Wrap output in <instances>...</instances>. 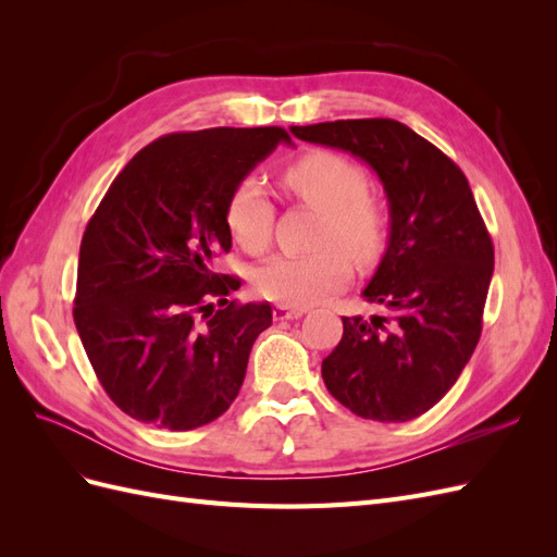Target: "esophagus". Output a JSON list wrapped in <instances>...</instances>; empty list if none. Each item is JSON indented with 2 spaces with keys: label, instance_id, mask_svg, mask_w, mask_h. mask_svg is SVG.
<instances>
[{
  "label": "esophagus",
  "instance_id": "1",
  "mask_svg": "<svg viewBox=\"0 0 557 557\" xmlns=\"http://www.w3.org/2000/svg\"><path fill=\"white\" fill-rule=\"evenodd\" d=\"M301 315H305V309L288 307V305H276L274 307V320H293V318H301Z\"/></svg>",
  "mask_w": 557,
  "mask_h": 557
}]
</instances>
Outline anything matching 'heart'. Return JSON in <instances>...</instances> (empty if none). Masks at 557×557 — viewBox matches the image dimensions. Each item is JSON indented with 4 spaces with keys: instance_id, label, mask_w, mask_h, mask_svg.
Segmentation results:
<instances>
[{
    "instance_id": "b5f03b06",
    "label": "heart",
    "mask_w": 557,
    "mask_h": 557,
    "mask_svg": "<svg viewBox=\"0 0 557 557\" xmlns=\"http://www.w3.org/2000/svg\"><path fill=\"white\" fill-rule=\"evenodd\" d=\"M283 183L305 205L325 213L315 256H276L256 272L262 297L290 307H309L339 290L350 278L345 253L372 262L387 239V218L374 197L358 162L332 150H311L283 170ZM274 207L256 176L242 178L227 195L225 225L234 244L260 252L272 237ZM347 251L344 253L341 248Z\"/></svg>"
}]
</instances>
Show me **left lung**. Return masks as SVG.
I'll return each mask as SVG.
<instances>
[{
	"instance_id": "left-lung-1",
	"label": "left lung",
	"mask_w": 557,
	"mask_h": 557,
	"mask_svg": "<svg viewBox=\"0 0 557 557\" xmlns=\"http://www.w3.org/2000/svg\"><path fill=\"white\" fill-rule=\"evenodd\" d=\"M290 129L301 141L348 150L383 183L391 239L362 290L381 313L342 318L323 381L356 416L407 423L450 391L479 344L493 239L460 166L411 127L360 117Z\"/></svg>"
}]
</instances>
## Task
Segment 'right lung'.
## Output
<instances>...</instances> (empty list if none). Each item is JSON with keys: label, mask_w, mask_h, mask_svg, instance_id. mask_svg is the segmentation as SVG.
<instances>
[{"label": "right lung", "mask_w": 557, "mask_h": 557, "mask_svg": "<svg viewBox=\"0 0 557 557\" xmlns=\"http://www.w3.org/2000/svg\"><path fill=\"white\" fill-rule=\"evenodd\" d=\"M283 127L164 134L115 176L83 232L74 323L117 409L146 425L195 430L223 416L246 376L269 305L230 299L213 272L230 252V190L281 144Z\"/></svg>", "instance_id": "1"}]
</instances>
